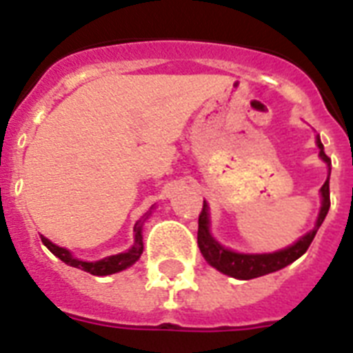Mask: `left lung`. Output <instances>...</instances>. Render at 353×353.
<instances>
[{
    "label": "left lung",
    "mask_w": 353,
    "mask_h": 353,
    "mask_svg": "<svg viewBox=\"0 0 353 353\" xmlns=\"http://www.w3.org/2000/svg\"><path fill=\"white\" fill-rule=\"evenodd\" d=\"M319 148H321V157L330 165V157L324 154V146L321 143V139H317ZM323 192V207H321V214H319L317 225L312 232H307L306 236H302L301 240L296 241L295 245L288 247L284 251L271 252V254H240V252H232L225 247H221L218 241L212 240V236L209 232V214H207V205L203 201V209L199 212L198 220V245L205 260L216 268L221 273L234 276L240 280H251L256 276H263V274L274 273L279 269L290 265L301 258L304 252L307 251V247L312 245L313 238L317 234L319 227L323 225L324 218L330 210V176L326 183L321 188Z\"/></svg>",
    "instance_id": "left-lung-1"
}]
</instances>
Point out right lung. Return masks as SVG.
<instances>
[{"instance_id": "right-lung-1", "label": "right lung", "mask_w": 353, "mask_h": 353, "mask_svg": "<svg viewBox=\"0 0 353 353\" xmlns=\"http://www.w3.org/2000/svg\"><path fill=\"white\" fill-rule=\"evenodd\" d=\"M41 241H43V245H46L54 256L60 258L63 263H68L71 268L88 271V273L95 274V276H106V274L119 273L122 269L130 268L132 263L137 262L139 256H141V252H143V236H141V227L139 225L135 227V245H133L130 251L115 254V256L104 258L101 262H80V260L71 256V252H69L68 249L54 245L52 241H49L47 238H43V236H41Z\"/></svg>"}]
</instances>
